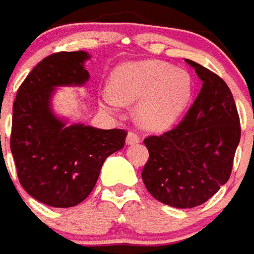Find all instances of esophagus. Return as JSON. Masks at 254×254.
Segmentation results:
<instances>
[{
  "instance_id": "1",
  "label": "esophagus",
  "mask_w": 254,
  "mask_h": 254,
  "mask_svg": "<svg viewBox=\"0 0 254 254\" xmlns=\"http://www.w3.org/2000/svg\"><path fill=\"white\" fill-rule=\"evenodd\" d=\"M137 142H140V136L133 132L127 133V145H133V144H137Z\"/></svg>"
}]
</instances>
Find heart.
Segmentation results:
<instances>
[{"label":"heart","mask_w":254,"mask_h":254,"mask_svg":"<svg viewBox=\"0 0 254 254\" xmlns=\"http://www.w3.org/2000/svg\"><path fill=\"white\" fill-rule=\"evenodd\" d=\"M112 90L103 102L113 110L122 103H137L134 118L144 129L160 132L179 120L194 95V79L185 68L160 60H140L118 65L110 79Z\"/></svg>","instance_id":"obj_1"}]
</instances>
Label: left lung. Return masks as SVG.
<instances>
[{
	"mask_svg": "<svg viewBox=\"0 0 254 254\" xmlns=\"http://www.w3.org/2000/svg\"><path fill=\"white\" fill-rule=\"evenodd\" d=\"M186 63L203 82L200 93L178 127L144 140L149 159L141 174L153 198L178 208L204 203L226 183L241 137L227 84L203 65Z\"/></svg>",
	"mask_w": 254,
	"mask_h": 254,
	"instance_id": "obj_1",
	"label": "left lung"
}]
</instances>
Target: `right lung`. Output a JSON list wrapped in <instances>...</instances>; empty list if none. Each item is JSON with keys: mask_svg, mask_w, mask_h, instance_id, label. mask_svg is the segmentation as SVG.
<instances>
[{"mask_svg": "<svg viewBox=\"0 0 254 254\" xmlns=\"http://www.w3.org/2000/svg\"><path fill=\"white\" fill-rule=\"evenodd\" d=\"M84 51L47 56L28 74L13 103L12 151L17 176L32 198L72 207L87 198L103 161L124 148V129H98L59 118L52 97L60 86H83L90 74Z\"/></svg>", "mask_w": 254, "mask_h": 254, "instance_id": "obj_1", "label": "right lung"}]
</instances>
